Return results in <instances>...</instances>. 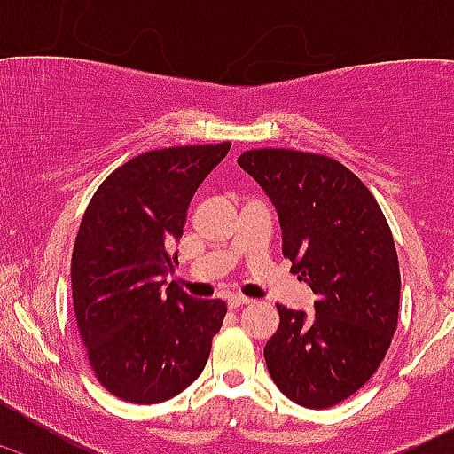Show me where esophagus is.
<instances>
[{"label":"esophagus","instance_id":"obj_1","mask_svg":"<svg viewBox=\"0 0 454 454\" xmlns=\"http://www.w3.org/2000/svg\"><path fill=\"white\" fill-rule=\"evenodd\" d=\"M248 303H250V299H246V296H241V294L228 296V308H231V309L244 308V305H248Z\"/></svg>","mask_w":454,"mask_h":454}]
</instances>
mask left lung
Returning a JSON list of instances; mask_svg holds the SVG:
<instances>
[{"label": "left lung", "instance_id": "left-lung-1", "mask_svg": "<svg viewBox=\"0 0 454 454\" xmlns=\"http://www.w3.org/2000/svg\"><path fill=\"white\" fill-rule=\"evenodd\" d=\"M277 208L283 256L316 294L314 314L277 305L263 356L278 391L329 409L369 382L387 356L400 312V265L391 228L358 176L332 158L253 149L237 158Z\"/></svg>", "mask_w": 454, "mask_h": 454}]
</instances>
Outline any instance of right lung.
<instances>
[{"mask_svg":"<svg viewBox=\"0 0 454 454\" xmlns=\"http://www.w3.org/2000/svg\"><path fill=\"white\" fill-rule=\"evenodd\" d=\"M231 142L146 151L91 198L72 253V301L90 367L131 404L171 400L198 380L226 316L167 286L176 244L201 182Z\"/></svg>","mask_w":454,"mask_h":454,"instance_id":"right-lung-1","label":"right lung"}]
</instances>
